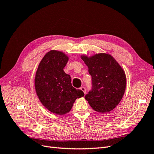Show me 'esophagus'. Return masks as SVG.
I'll return each mask as SVG.
<instances>
[{
    "mask_svg": "<svg viewBox=\"0 0 154 154\" xmlns=\"http://www.w3.org/2000/svg\"><path fill=\"white\" fill-rule=\"evenodd\" d=\"M80 89L83 92V93H84V94H85V93H86V88H85V87H80Z\"/></svg>",
    "mask_w": 154,
    "mask_h": 154,
    "instance_id": "34e87169",
    "label": "esophagus"
}]
</instances>
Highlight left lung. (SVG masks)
Masks as SVG:
<instances>
[{
  "instance_id": "1",
  "label": "left lung",
  "mask_w": 154,
  "mask_h": 154,
  "mask_svg": "<svg viewBox=\"0 0 154 154\" xmlns=\"http://www.w3.org/2000/svg\"><path fill=\"white\" fill-rule=\"evenodd\" d=\"M81 58L92 76V90L85 96L93 110L106 113L113 110L122 100L127 85L123 68L109 54L98 53Z\"/></svg>"
}]
</instances>
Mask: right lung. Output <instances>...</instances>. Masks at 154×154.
<instances>
[{
	"mask_svg": "<svg viewBox=\"0 0 154 154\" xmlns=\"http://www.w3.org/2000/svg\"><path fill=\"white\" fill-rule=\"evenodd\" d=\"M69 60L62 51L51 50L40 61L35 77V91L49 111L64 115L71 110L77 98L84 93L72 86L71 76L63 71Z\"/></svg>",
	"mask_w": 154,
	"mask_h": 154,
	"instance_id": "1",
	"label": "right lung"
}]
</instances>
